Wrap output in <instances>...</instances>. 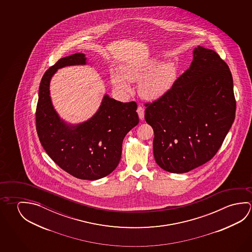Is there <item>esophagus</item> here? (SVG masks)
<instances>
[{"instance_id": "obj_1", "label": "esophagus", "mask_w": 252, "mask_h": 252, "mask_svg": "<svg viewBox=\"0 0 252 252\" xmlns=\"http://www.w3.org/2000/svg\"><path fill=\"white\" fill-rule=\"evenodd\" d=\"M137 113H138V115H139V118H140V120H144V108L142 107V106H140V105H139V106H138V108H137Z\"/></svg>"}]
</instances>
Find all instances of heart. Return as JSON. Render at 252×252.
I'll use <instances>...</instances> for the list:
<instances>
[{
  "label": "heart",
  "mask_w": 252,
  "mask_h": 252,
  "mask_svg": "<svg viewBox=\"0 0 252 252\" xmlns=\"http://www.w3.org/2000/svg\"><path fill=\"white\" fill-rule=\"evenodd\" d=\"M177 69L172 62L159 64L157 60L133 63L124 66L122 74L114 71L112 83L116 91L126 95L132 91L130 83L139 82V92L145 99H159L173 86Z\"/></svg>",
  "instance_id": "b5f03b06"
}]
</instances>
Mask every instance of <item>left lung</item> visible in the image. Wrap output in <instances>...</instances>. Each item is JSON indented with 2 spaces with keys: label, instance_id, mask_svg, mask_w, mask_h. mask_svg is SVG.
Listing matches in <instances>:
<instances>
[{
  "label": "left lung",
  "instance_id": "obj_1",
  "mask_svg": "<svg viewBox=\"0 0 252 252\" xmlns=\"http://www.w3.org/2000/svg\"><path fill=\"white\" fill-rule=\"evenodd\" d=\"M235 108L227 63L213 50L195 47L190 67L145 110L157 164L186 173L210 161L231 128Z\"/></svg>",
  "mask_w": 252,
  "mask_h": 252
}]
</instances>
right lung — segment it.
Listing matches in <instances>:
<instances>
[{"mask_svg": "<svg viewBox=\"0 0 252 252\" xmlns=\"http://www.w3.org/2000/svg\"><path fill=\"white\" fill-rule=\"evenodd\" d=\"M82 53L59 60L42 77L36 110L39 140L52 160L75 178L96 180L119 165L125 136L139 123L135 102L121 103L103 95L98 110L91 119L70 124L61 119L50 96V82L58 69L86 65Z\"/></svg>", "mask_w": 252, "mask_h": 252, "instance_id": "1", "label": "right lung"}]
</instances>
